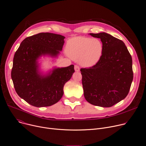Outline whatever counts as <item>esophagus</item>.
<instances>
[{
	"label": "esophagus",
	"instance_id": "obj_1",
	"mask_svg": "<svg viewBox=\"0 0 146 146\" xmlns=\"http://www.w3.org/2000/svg\"><path fill=\"white\" fill-rule=\"evenodd\" d=\"M74 70H75L76 72H79V71H80V68H79L78 66L75 65L74 66Z\"/></svg>",
	"mask_w": 146,
	"mask_h": 146
}]
</instances>
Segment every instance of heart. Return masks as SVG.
I'll return each instance as SVG.
<instances>
[{"label":"heart","instance_id":"heart-1","mask_svg":"<svg viewBox=\"0 0 146 146\" xmlns=\"http://www.w3.org/2000/svg\"><path fill=\"white\" fill-rule=\"evenodd\" d=\"M66 52L73 59L84 67L90 68L96 65L101 58L103 44L98 38L77 36L66 43Z\"/></svg>","mask_w":146,"mask_h":146}]
</instances>
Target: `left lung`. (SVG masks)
Masks as SVG:
<instances>
[{"label": "left lung", "instance_id": "obj_1", "mask_svg": "<svg viewBox=\"0 0 146 146\" xmlns=\"http://www.w3.org/2000/svg\"><path fill=\"white\" fill-rule=\"evenodd\" d=\"M89 35L101 39L103 52L96 65L80 70L84 96L92 105L111 107L129 93L133 78L131 56L124 42L112 35Z\"/></svg>", "mask_w": 146, "mask_h": 146}]
</instances>
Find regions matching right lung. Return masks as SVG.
Masks as SVG:
<instances>
[{
  "label": "right lung",
  "mask_w": 146,
  "mask_h": 146,
  "mask_svg": "<svg viewBox=\"0 0 146 146\" xmlns=\"http://www.w3.org/2000/svg\"><path fill=\"white\" fill-rule=\"evenodd\" d=\"M65 37L41 33L25 38L16 52L11 73L19 96L36 107H49L63 95V87L74 72V65L52 68L46 72L41 68V57L57 58Z\"/></svg>",
  "instance_id": "add662e5"
}]
</instances>
